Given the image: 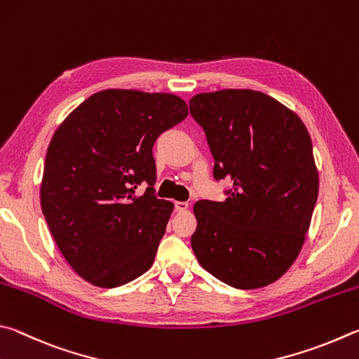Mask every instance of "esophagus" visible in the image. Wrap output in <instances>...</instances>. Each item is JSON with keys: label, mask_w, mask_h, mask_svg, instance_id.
<instances>
[{"label": "esophagus", "mask_w": 359, "mask_h": 359, "mask_svg": "<svg viewBox=\"0 0 359 359\" xmlns=\"http://www.w3.org/2000/svg\"><path fill=\"white\" fill-rule=\"evenodd\" d=\"M189 208V203L187 202H175V210L176 211H186Z\"/></svg>", "instance_id": "esophagus-1"}]
</instances>
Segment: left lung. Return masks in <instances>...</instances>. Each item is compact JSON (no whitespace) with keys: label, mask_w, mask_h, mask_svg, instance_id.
<instances>
[{"label":"left lung","mask_w":359,"mask_h":359,"mask_svg":"<svg viewBox=\"0 0 359 359\" xmlns=\"http://www.w3.org/2000/svg\"><path fill=\"white\" fill-rule=\"evenodd\" d=\"M215 159L229 180L225 202L194 205L192 250L230 287L259 288L297 260L318 197L312 142L303 121L265 93L222 90L189 100Z\"/></svg>","instance_id":"1"}]
</instances>
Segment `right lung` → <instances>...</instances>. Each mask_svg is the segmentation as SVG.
Instances as JSON below:
<instances>
[{
	"label": "right lung",
	"mask_w": 359,
	"mask_h": 359,
	"mask_svg": "<svg viewBox=\"0 0 359 359\" xmlns=\"http://www.w3.org/2000/svg\"><path fill=\"white\" fill-rule=\"evenodd\" d=\"M187 116L165 93L105 90L83 100L52 137L41 206L74 271L119 287L153 265L173 203L156 197L153 147ZM142 184L147 189L137 196Z\"/></svg>",
	"instance_id": "add662e5"
}]
</instances>
